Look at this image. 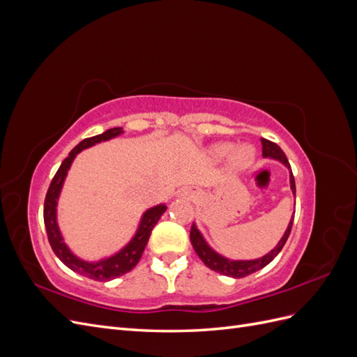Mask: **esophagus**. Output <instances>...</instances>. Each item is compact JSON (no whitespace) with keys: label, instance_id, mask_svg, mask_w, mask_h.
Masks as SVG:
<instances>
[{"label":"esophagus","instance_id":"1","mask_svg":"<svg viewBox=\"0 0 357 357\" xmlns=\"http://www.w3.org/2000/svg\"><path fill=\"white\" fill-rule=\"evenodd\" d=\"M186 195H188V192H186Z\"/></svg>","mask_w":357,"mask_h":357}]
</instances>
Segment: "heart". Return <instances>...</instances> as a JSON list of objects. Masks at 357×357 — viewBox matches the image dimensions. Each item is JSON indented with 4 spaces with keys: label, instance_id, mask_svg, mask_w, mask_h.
Returning a JSON list of instances; mask_svg holds the SVG:
<instances>
[{
    "label": "heart",
    "instance_id": "obj_1",
    "mask_svg": "<svg viewBox=\"0 0 357 357\" xmlns=\"http://www.w3.org/2000/svg\"><path fill=\"white\" fill-rule=\"evenodd\" d=\"M210 155L214 159H225L229 156L231 168L235 171H244L253 165L256 159V150L250 144H240L234 147L231 143H215L210 147Z\"/></svg>",
    "mask_w": 357,
    "mask_h": 357
}]
</instances>
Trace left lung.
<instances>
[{
  "label": "left lung",
  "mask_w": 357,
  "mask_h": 357,
  "mask_svg": "<svg viewBox=\"0 0 357 357\" xmlns=\"http://www.w3.org/2000/svg\"><path fill=\"white\" fill-rule=\"evenodd\" d=\"M261 143H262V156L264 158H269V159H274L278 160L280 164H283L287 169H289V181H290V190L294 193V198L296 197V186H295V177L291 174V168L289 160L284 155V152L282 149H280L275 143L269 142V139L261 138ZM294 218H295V211L291 214V218L289 220L287 225V229L284 231L283 236L280 238V241L277 243V245L273 248V250H269L266 255H264L262 257H257V259H247V261H238V259H229L220 253H218L214 250V248L207 243V240L204 238L202 232L198 229V226L193 223L192 225V229H190V243L195 248L197 255L199 256L201 261L207 265L213 271L219 273L222 275L226 277H234V278H243L245 275H250L259 269L265 268L269 262L274 261V257L282 252L283 245L286 244L290 231H291V225H294Z\"/></svg>",
  "instance_id": "obj_1"
}]
</instances>
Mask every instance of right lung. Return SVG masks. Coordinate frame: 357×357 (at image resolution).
I'll return each instance as SVG.
<instances>
[{"instance_id": "add662e5", "label": "right lung", "mask_w": 357, "mask_h": 357, "mask_svg": "<svg viewBox=\"0 0 357 357\" xmlns=\"http://www.w3.org/2000/svg\"><path fill=\"white\" fill-rule=\"evenodd\" d=\"M122 134L123 128H112L109 131H105L100 135L86 138L83 142H80L71 150L70 155L62 160L59 169L56 171L55 177H53L50 183L45 199V226L52 250L55 252L59 261L66 266H68L71 271L96 280V282H110V280H114L131 271V269L138 264L139 259H142V255L149 241V236L152 234L155 225L159 222L162 214L167 211L165 204H158L155 207L147 208L143 213L142 219H139L137 231L131 236V240H129L121 250H117L110 256H104L98 259V261H84V259L75 255L66 243V238H63L58 223V202L63 183H66L74 159L77 158V155L83 152V150L89 149L95 144L109 142V139H113Z\"/></svg>"}]
</instances>
